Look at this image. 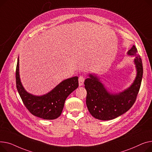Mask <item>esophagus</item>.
Segmentation results:
<instances>
[{
    "mask_svg": "<svg viewBox=\"0 0 152 152\" xmlns=\"http://www.w3.org/2000/svg\"><path fill=\"white\" fill-rule=\"evenodd\" d=\"M84 81H85V78L83 76H80L78 78V83H79V86H82L84 83Z\"/></svg>",
    "mask_w": 152,
    "mask_h": 152,
    "instance_id": "34e87169",
    "label": "esophagus"
}]
</instances>
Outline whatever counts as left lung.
Segmentation results:
<instances>
[{"label": "left lung", "instance_id": "8db88e82", "mask_svg": "<svg viewBox=\"0 0 152 152\" xmlns=\"http://www.w3.org/2000/svg\"><path fill=\"white\" fill-rule=\"evenodd\" d=\"M129 56H135L134 64L137 75L132 84L122 92L109 93L96 75L90 74L85 80L87 91L86 104L93 117L101 120H110L117 118L129 110L134 104L141 85L143 66L140 55L134 45L128 51Z\"/></svg>", "mask_w": 152, "mask_h": 152}]
</instances>
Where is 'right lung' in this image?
<instances>
[{
	"label": "right lung",
	"mask_w": 152,
	"mask_h": 152,
	"mask_svg": "<svg viewBox=\"0 0 152 152\" xmlns=\"http://www.w3.org/2000/svg\"><path fill=\"white\" fill-rule=\"evenodd\" d=\"M78 77H74L61 82L55 88L43 96L27 92L20 80L19 57L16 69L17 90L26 107L34 116L45 120H54L61 115L66 98L78 86Z\"/></svg>",
	"instance_id": "obj_1"
}]
</instances>
